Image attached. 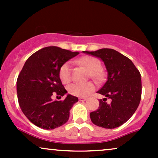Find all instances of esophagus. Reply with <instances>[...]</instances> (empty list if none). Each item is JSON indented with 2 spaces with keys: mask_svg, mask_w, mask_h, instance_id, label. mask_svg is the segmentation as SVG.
Listing matches in <instances>:
<instances>
[{
  "mask_svg": "<svg viewBox=\"0 0 158 158\" xmlns=\"http://www.w3.org/2000/svg\"><path fill=\"white\" fill-rule=\"evenodd\" d=\"M79 101H86L87 98L86 97H80V98H79Z\"/></svg>",
  "mask_w": 158,
  "mask_h": 158,
  "instance_id": "1",
  "label": "esophagus"
}]
</instances>
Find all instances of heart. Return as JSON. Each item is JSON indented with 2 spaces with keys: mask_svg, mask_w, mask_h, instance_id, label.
Wrapping results in <instances>:
<instances>
[{
  "mask_svg": "<svg viewBox=\"0 0 158 158\" xmlns=\"http://www.w3.org/2000/svg\"><path fill=\"white\" fill-rule=\"evenodd\" d=\"M76 62L84 67L89 71V77L94 80L100 81L103 79V73L101 70V62L97 58L86 56L77 59ZM59 77L63 84H68L71 80V69L70 64L65 62L60 67L59 70ZM68 92L75 97H85L94 90V85L91 82L84 84L73 83L68 88Z\"/></svg>",
  "mask_w": 158,
  "mask_h": 158,
  "instance_id": "1",
  "label": "heart"
}]
</instances>
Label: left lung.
Returning a JSON list of instances; mask_svg holds the SVG:
<instances>
[{
	"mask_svg": "<svg viewBox=\"0 0 158 158\" xmlns=\"http://www.w3.org/2000/svg\"><path fill=\"white\" fill-rule=\"evenodd\" d=\"M104 61L108 79L97 93L106 98L99 99V106L90 112L92 123L105 128H115L128 120L137 110L141 99L142 82L140 73L133 62L113 49L83 51ZM111 99L106 102V98Z\"/></svg>",
	"mask_w": 158,
	"mask_h": 158,
	"instance_id": "8db88e82",
	"label": "left lung"
}]
</instances>
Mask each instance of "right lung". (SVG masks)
Returning <instances> with one entry per match:
<instances>
[{"label":"right lung","instance_id":"1","mask_svg":"<svg viewBox=\"0 0 158 158\" xmlns=\"http://www.w3.org/2000/svg\"><path fill=\"white\" fill-rule=\"evenodd\" d=\"M79 53L47 47L34 52L25 62L17 79L18 100L23 113L36 126L54 129L68 122L78 98L68 94L64 100L53 101L52 96L63 97L68 92L59 79V68Z\"/></svg>","mask_w":158,"mask_h":158}]
</instances>
